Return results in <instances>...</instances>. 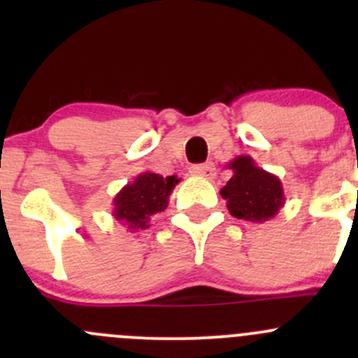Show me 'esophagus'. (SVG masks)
<instances>
[{
    "label": "esophagus",
    "mask_w": 358,
    "mask_h": 358,
    "mask_svg": "<svg viewBox=\"0 0 358 358\" xmlns=\"http://www.w3.org/2000/svg\"><path fill=\"white\" fill-rule=\"evenodd\" d=\"M190 175L199 176V178L211 180L215 176V164L213 162H202V164H196L190 168Z\"/></svg>",
    "instance_id": "1"
}]
</instances>
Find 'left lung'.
Masks as SVG:
<instances>
[{"mask_svg": "<svg viewBox=\"0 0 358 358\" xmlns=\"http://www.w3.org/2000/svg\"><path fill=\"white\" fill-rule=\"evenodd\" d=\"M232 178L220 190L230 215L252 223H265L279 213L286 202L279 176L256 166L255 159L237 156L227 164Z\"/></svg>", "mask_w": 358, "mask_h": 358, "instance_id": "left-lung-1", "label": "left lung"}]
</instances>
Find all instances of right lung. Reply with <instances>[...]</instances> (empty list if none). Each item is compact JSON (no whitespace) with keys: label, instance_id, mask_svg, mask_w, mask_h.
<instances>
[{"label":"right lung","instance_id":"add662e5","mask_svg":"<svg viewBox=\"0 0 358 358\" xmlns=\"http://www.w3.org/2000/svg\"><path fill=\"white\" fill-rule=\"evenodd\" d=\"M180 178L161 176L157 173H140L133 182L126 183L112 199V216L129 232L150 227V220L168 208V199Z\"/></svg>","mask_w":358,"mask_h":358}]
</instances>
